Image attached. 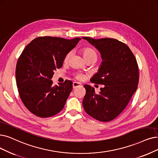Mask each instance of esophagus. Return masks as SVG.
Masks as SVG:
<instances>
[{"label": "esophagus", "mask_w": 158, "mask_h": 158, "mask_svg": "<svg viewBox=\"0 0 158 158\" xmlns=\"http://www.w3.org/2000/svg\"><path fill=\"white\" fill-rule=\"evenodd\" d=\"M80 86H81V84L79 82H77V81H74L73 84V89H75V88H77V87H80Z\"/></svg>", "instance_id": "34e87169"}]
</instances>
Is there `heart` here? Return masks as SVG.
Returning <instances> with one entry per match:
<instances>
[{
	"label": "heart",
	"instance_id": "1",
	"mask_svg": "<svg viewBox=\"0 0 158 158\" xmlns=\"http://www.w3.org/2000/svg\"><path fill=\"white\" fill-rule=\"evenodd\" d=\"M81 53H82L85 60L92 58H97V54L95 50L90 47H85L81 49ZM71 54H72L71 52H69L66 54L64 59L65 61H67L69 59H70ZM85 77V76L82 73H77L76 74V78H77L78 80H83Z\"/></svg>",
	"mask_w": 158,
	"mask_h": 158
}]
</instances>
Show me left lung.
I'll list each match as a JSON object with an SVG mask.
<instances>
[{
  "mask_svg": "<svg viewBox=\"0 0 158 158\" xmlns=\"http://www.w3.org/2000/svg\"><path fill=\"white\" fill-rule=\"evenodd\" d=\"M82 38L97 48L102 59L98 72L90 80L104 85L98 94L91 86L84 85V109L98 121L109 122L125 109L137 90L139 78L137 60L130 48L117 40Z\"/></svg>",
  "mask_w": 158,
  "mask_h": 158,
  "instance_id": "obj_1",
  "label": "left lung"
}]
</instances>
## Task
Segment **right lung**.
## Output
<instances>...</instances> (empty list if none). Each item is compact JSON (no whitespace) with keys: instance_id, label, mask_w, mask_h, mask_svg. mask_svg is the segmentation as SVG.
I'll list each match as a JSON object with an SVG mask.
<instances>
[{"instance_id":"add662e5","label":"right lung","mask_w":158,"mask_h":158,"mask_svg":"<svg viewBox=\"0 0 158 158\" xmlns=\"http://www.w3.org/2000/svg\"><path fill=\"white\" fill-rule=\"evenodd\" d=\"M80 40L38 37L23 50L16 65L17 87L23 103L35 115L50 117L64 108L73 89L72 81L52 85L51 78Z\"/></svg>"}]
</instances>
